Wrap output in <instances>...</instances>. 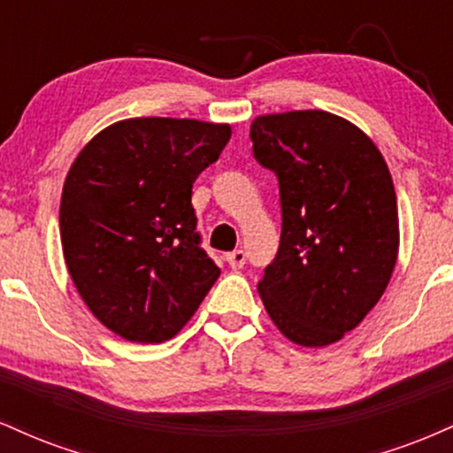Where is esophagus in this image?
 I'll return each instance as SVG.
<instances>
[{"instance_id":"1","label":"esophagus","mask_w":453,"mask_h":453,"mask_svg":"<svg viewBox=\"0 0 453 453\" xmlns=\"http://www.w3.org/2000/svg\"><path fill=\"white\" fill-rule=\"evenodd\" d=\"M226 259H227V264H230L234 270H241L244 264H247V253H244L242 249H236V251L227 253Z\"/></svg>"}]
</instances>
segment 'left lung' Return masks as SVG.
Returning <instances> with one entry per match:
<instances>
[{
  "mask_svg": "<svg viewBox=\"0 0 453 453\" xmlns=\"http://www.w3.org/2000/svg\"><path fill=\"white\" fill-rule=\"evenodd\" d=\"M253 157L273 170L280 242L257 292L296 345L342 339L386 292L398 256V206L386 159L353 123L324 111L264 114Z\"/></svg>",
  "mask_w": 453,
  "mask_h": 453,
  "instance_id": "8db88e82",
  "label": "left lung"
}]
</instances>
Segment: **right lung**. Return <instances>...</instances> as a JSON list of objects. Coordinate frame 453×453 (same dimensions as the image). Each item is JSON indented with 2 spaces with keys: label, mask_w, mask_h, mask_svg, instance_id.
<instances>
[{
  "label": "right lung",
  "mask_w": 453,
  "mask_h": 453,
  "mask_svg": "<svg viewBox=\"0 0 453 453\" xmlns=\"http://www.w3.org/2000/svg\"><path fill=\"white\" fill-rule=\"evenodd\" d=\"M230 136V126L196 119H127L78 153L61 194V247L81 298L114 334L173 339L219 279L191 187Z\"/></svg>",
  "instance_id": "add662e5"
}]
</instances>
